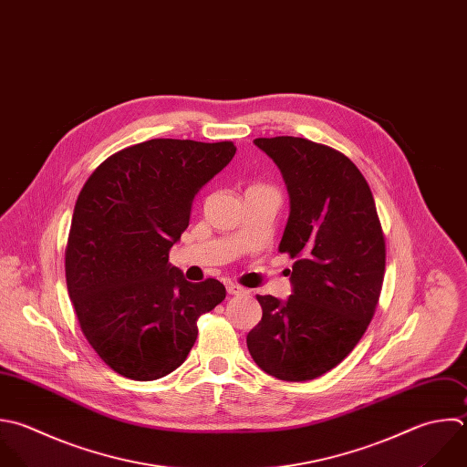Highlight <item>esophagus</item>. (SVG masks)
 <instances>
[{
	"instance_id": "34e87169",
	"label": "esophagus",
	"mask_w": 467,
	"mask_h": 467,
	"mask_svg": "<svg viewBox=\"0 0 467 467\" xmlns=\"http://www.w3.org/2000/svg\"><path fill=\"white\" fill-rule=\"evenodd\" d=\"M226 290H228V294H232V296H243V294H248L250 290H246V288H243V286H239V285H235V283H228L226 285Z\"/></svg>"
}]
</instances>
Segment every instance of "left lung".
Instances as JSON below:
<instances>
[{
    "label": "left lung",
    "instance_id": "8db88e82",
    "mask_svg": "<svg viewBox=\"0 0 467 467\" xmlns=\"http://www.w3.org/2000/svg\"><path fill=\"white\" fill-rule=\"evenodd\" d=\"M279 168L290 215L279 243L294 261L292 294L257 296L248 332L254 361L285 381L341 363L367 330L383 283L385 239L372 192L343 153L299 137L255 139Z\"/></svg>",
    "mask_w": 467,
    "mask_h": 467
}]
</instances>
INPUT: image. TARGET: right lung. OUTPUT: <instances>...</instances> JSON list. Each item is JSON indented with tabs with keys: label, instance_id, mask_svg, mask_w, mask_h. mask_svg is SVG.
Wrapping results in <instances>:
<instances>
[{
	"label": "right lung",
	"instance_id": "obj_1",
	"mask_svg": "<svg viewBox=\"0 0 467 467\" xmlns=\"http://www.w3.org/2000/svg\"><path fill=\"white\" fill-rule=\"evenodd\" d=\"M235 151L232 142L146 140L102 162L78 195L67 290L89 345L124 378L159 379L182 365L199 316L226 297L221 281L190 283L168 259L197 192Z\"/></svg>",
	"mask_w": 467,
	"mask_h": 467
}]
</instances>
